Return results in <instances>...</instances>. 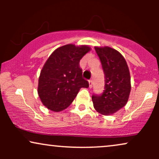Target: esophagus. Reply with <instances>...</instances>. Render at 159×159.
<instances>
[{"label":"esophagus","instance_id":"1","mask_svg":"<svg viewBox=\"0 0 159 159\" xmlns=\"http://www.w3.org/2000/svg\"><path fill=\"white\" fill-rule=\"evenodd\" d=\"M93 86V81L92 79H90L89 80V87H90V88H91Z\"/></svg>","mask_w":159,"mask_h":159}]
</instances>
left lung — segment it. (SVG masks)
I'll list each match as a JSON object with an SVG mask.
<instances>
[{
	"mask_svg": "<svg viewBox=\"0 0 159 159\" xmlns=\"http://www.w3.org/2000/svg\"><path fill=\"white\" fill-rule=\"evenodd\" d=\"M105 74V90L93 94V106L103 115L114 114L125 105L131 91V78L125 58L110 47L95 48Z\"/></svg>",
	"mask_w": 159,
	"mask_h": 159,
	"instance_id": "8db88e82",
	"label": "left lung"
}]
</instances>
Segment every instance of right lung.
Listing matches in <instances>:
<instances>
[{"mask_svg": "<svg viewBox=\"0 0 159 159\" xmlns=\"http://www.w3.org/2000/svg\"><path fill=\"white\" fill-rule=\"evenodd\" d=\"M90 47L66 45L57 48L45 62L40 72L38 94L51 111L58 112L68 107L81 88L89 83L82 77L80 61Z\"/></svg>", "mask_w": 159, "mask_h": 159, "instance_id": "right-lung-1", "label": "right lung"}]
</instances>
